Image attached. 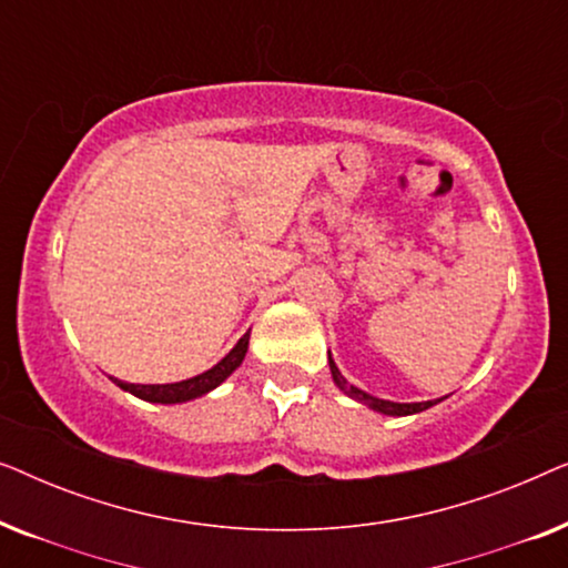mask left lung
Returning a JSON list of instances; mask_svg holds the SVG:
<instances>
[{
  "mask_svg": "<svg viewBox=\"0 0 568 568\" xmlns=\"http://www.w3.org/2000/svg\"><path fill=\"white\" fill-rule=\"evenodd\" d=\"M328 364H331V375H333V383H336L341 390H344L348 398L364 403V406H369L372 410H377V414H385V416H410V414H418V410H426L429 406H434V400H426V403H393V400H383V398H372L359 387L348 385L344 375H341L336 362L328 356Z\"/></svg>",
  "mask_w": 568,
  "mask_h": 568,
  "instance_id": "obj_1",
  "label": "left lung"
}]
</instances>
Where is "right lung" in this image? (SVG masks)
<instances>
[{
	"label": "right lung",
	"instance_id": "1",
	"mask_svg": "<svg viewBox=\"0 0 568 568\" xmlns=\"http://www.w3.org/2000/svg\"><path fill=\"white\" fill-rule=\"evenodd\" d=\"M247 341H251V331H247L245 336L237 341L235 348H232V352L224 356L220 364H214L212 369L201 372V375H196V377L183 379V383L134 385V383H121V379H113V377L111 379L121 387V390L136 395V398H142V400H150V403H185V400L201 398V395L214 390L216 385H222L224 379H227L232 372H235L240 364H243L245 352H247Z\"/></svg>",
	"mask_w": 568,
	"mask_h": 568
}]
</instances>
